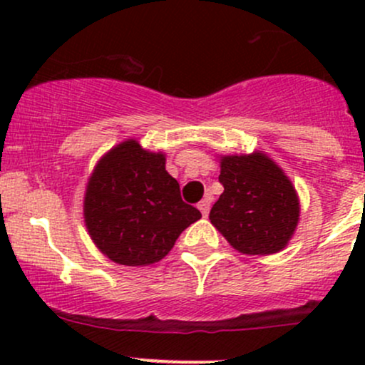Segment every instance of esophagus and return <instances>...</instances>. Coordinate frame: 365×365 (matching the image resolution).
<instances>
[{
	"mask_svg": "<svg viewBox=\"0 0 365 365\" xmlns=\"http://www.w3.org/2000/svg\"><path fill=\"white\" fill-rule=\"evenodd\" d=\"M197 207L200 209V212H202V216L206 217L207 212H209V207H211V199H209V197H206V199H202L199 204H197Z\"/></svg>",
	"mask_w": 365,
	"mask_h": 365,
	"instance_id": "esophagus-1",
	"label": "esophagus"
}]
</instances>
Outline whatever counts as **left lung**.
I'll return each mask as SVG.
<instances>
[{
  "instance_id": "8db88e82",
  "label": "left lung",
  "mask_w": 365,
  "mask_h": 365,
  "mask_svg": "<svg viewBox=\"0 0 365 365\" xmlns=\"http://www.w3.org/2000/svg\"><path fill=\"white\" fill-rule=\"evenodd\" d=\"M225 192L209 212L211 223L244 254H274L299 223V197L287 175L264 154L225 156Z\"/></svg>"
}]
</instances>
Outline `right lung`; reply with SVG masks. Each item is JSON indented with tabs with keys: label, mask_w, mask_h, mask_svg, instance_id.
I'll list each match as a JSON object with an SVG mask.
<instances>
[{
	"label": "right lung",
	"mask_w": 365,
	"mask_h": 365,
	"mask_svg": "<svg viewBox=\"0 0 365 365\" xmlns=\"http://www.w3.org/2000/svg\"><path fill=\"white\" fill-rule=\"evenodd\" d=\"M83 216L91 238L111 261L148 266L161 261L180 233L202 215L182 200L163 154L127 140L96 166L87 183Z\"/></svg>",
	"instance_id": "add662e5"
}]
</instances>
